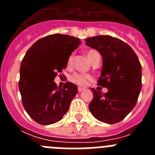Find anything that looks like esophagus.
Returning a JSON list of instances; mask_svg holds the SVG:
<instances>
[{
    "mask_svg": "<svg viewBox=\"0 0 155 155\" xmlns=\"http://www.w3.org/2000/svg\"><path fill=\"white\" fill-rule=\"evenodd\" d=\"M78 91H79V92H81V91H83V90H84V88H83V87H79L78 88Z\"/></svg>",
    "mask_w": 155,
    "mask_h": 155,
    "instance_id": "34e87169",
    "label": "esophagus"
}]
</instances>
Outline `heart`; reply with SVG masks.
<instances>
[{"label":"heart","instance_id":"obj_1","mask_svg":"<svg viewBox=\"0 0 155 155\" xmlns=\"http://www.w3.org/2000/svg\"><path fill=\"white\" fill-rule=\"evenodd\" d=\"M86 56L87 59L91 61V63L93 62L95 57L98 54V52L95 50H88L86 51ZM74 60V54H71L68 57V61H67V68H70L73 64ZM70 80L71 81L76 84L77 85L84 87L87 84V83L92 80V76L89 74H81V73H75L72 74L70 78Z\"/></svg>","mask_w":155,"mask_h":155}]
</instances>
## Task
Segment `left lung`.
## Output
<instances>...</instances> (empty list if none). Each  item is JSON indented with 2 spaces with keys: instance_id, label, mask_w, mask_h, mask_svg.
Returning <instances> with one entry per match:
<instances>
[{
  "instance_id": "8db88e82",
  "label": "left lung",
  "mask_w": 155,
  "mask_h": 155,
  "mask_svg": "<svg viewBox=\"0 0 155 155\" xmlns=\"http://www.w3.org/2000/svg\"><path fill=\"white\" fill-rule=\"evenodd\" d=\"M85 42L102 56L103 64L98 85L108 88L104 94L91 88L94 97L89 110L99 121L109 124L119 123L136 105L141 90L139 59L127 43L110 35L91 37Z\"/></svg>"
}]
</instances>
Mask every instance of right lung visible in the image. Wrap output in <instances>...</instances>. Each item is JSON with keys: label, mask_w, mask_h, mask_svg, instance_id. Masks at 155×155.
<instances>
[{"label": "right lung", "mask_w": 155, "mask_h": 155, "mask_svg": "<svg viewBox=\"0 0 155 155\" xmlns=\"http://www.w3.org/2000/svg\"><path fill=\"white\" fill-rule=\"evenodd\" d=\"M80 44V39L71 35H47L37 40L22 59L19 91L25 110L38 124H55L69 109L78 87L66 82L59 89L53 79L66 68L68 57Z\"/></svg>", "instance_id": "obj_1"}]
</instances>
